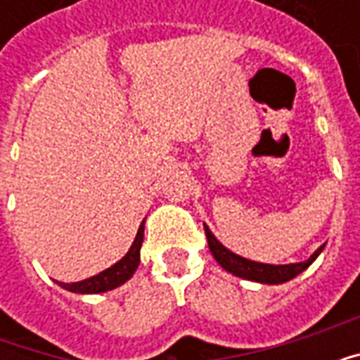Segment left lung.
<instances>
[{"label": "left lung", "mask_w": 360, "mask_h": 360, "mask_svg": "<svg viewBox=\"0 0 360 360\" xmlns=\"http://www.w3.org/2000/svg\"><path fill=\"white\" fill-rule=\"evenodd\" d=\"M204 231H206V239H208V247H210L212 257L218 260V264L227 270L233 276H239L243 279H250V281H260V283H283V281H289L293 279L295 276H299L302 270H307L316 257L322 252L324 245L304 262H297V264H262V262H252V260H247V258L237 257L231 250H227L221 243L212 235V231L208 227L204 226Z\"/></svg>", "instance_id": "left-lung-1"}]
</instances>
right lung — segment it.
Listing matches in <instances>:
<instances>
[{
    "label": "right lung",
    "mask_w": 360,
    "mask_h": 360,
    "mask_svg": "<svg viewBox=\"0 0 360 360\" xmlns=\"http://www.w3.org/2000/svg\"><path fill=\"white\" fill-rule=\"evenodd\" d=\"M142 239H144V221L139 227L136 237H134L129 252L119 260L117 264H113L108 270L100 271L98 276H92V278L84 279V281H77V283H61V281H58V283L63 289L73 291V293H103V291L115 289L121 283H125L127 279L133 276L134 270L139 268V264H141Z\"/></svg>",
    "instance_id": "right-lung-1"
}]
</instances>
